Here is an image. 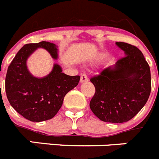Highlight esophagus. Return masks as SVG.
<instances>
[{
	"label": "esophagus",
	"mask_w": 159,
	"mask_h": 159,
	"mask_svg": "<svg viewBox=\"0 0 159 159\" xmlns=\"http://www.w3.org/2000/svg\"><path fill=\"white\" fill-rule=\"evenodd\" d=\"M89 81V78L88 77L86 76L85 75H81V79H80V82L81 83H84V82H86V81Z\"/></svg>",
	"instance_id": "obj_1"
}]
</instances>
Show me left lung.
<instances>
[{
    "mask_svg": "<svg viewBox=\"0 0 159 159\" xmlns=\"http://www.w3.org/2000/svg\"><path fill=\"white\" fill-rule=\"evenodd\" d=\"M115 44L124 51L125 57L90 79L96 93L89 106L101 121L122 123L132 119L146 104L151 93V70L136 46Z\"/></svg>",
    "mask_w": 159,
    "mask_h": 159,
    "instance_id": "left-lung-1",
    "label": "left lung"
}]
</instances>
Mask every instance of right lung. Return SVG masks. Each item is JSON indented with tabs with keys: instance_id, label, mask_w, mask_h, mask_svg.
<instances>
[{
	"instance_id": "add662e5",
	"label": "right lung",
	"mask_w": 159,
	"mask_h": 159,
	"mask_svg": "<svg viewBox=\"0 0 159 159\" xmlns=\"http://www.w3.org/2000/svg\"><path fill=\"white\" fill-rule=\"evenodd\" d=\"M38 48H44L53 59L59 58L58 46L48 41L26 44L18 52L7 71L5 91L11 106L31 121L51 119L63 104L66 93L76 87L80 76H69L54 63L51 72L35 77L27 67V59Z\"/></svg>"
}]
</instances>
